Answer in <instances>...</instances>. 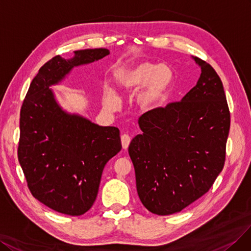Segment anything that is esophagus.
<instances>
[{"label":"esophagus","instance_id":"obj_1","mask_svg":"<svg viewBox=\"0 0 251 251\" xmlns=\"http://www.w3.org/2000/svg\"><path fill=\"white\" fill-rule=\"evenodd\" d=\"M121 141H122V146H123V149H127L129 144H130V141H131V137L129 136L128 134L124 133L122 136H121Z\"/></svg>","mask_w":251,"mask_h":251}]
</instances>
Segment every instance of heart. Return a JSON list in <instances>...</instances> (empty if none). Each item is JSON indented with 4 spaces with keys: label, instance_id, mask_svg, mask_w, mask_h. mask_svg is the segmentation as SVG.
I'll return each instance as SVG.
<instances>
[{
    "label": "heart",
    "instance_id": "heart-1",
    "mask_svg": "<svg viewBox=\"0 0 251 251\" xmlns=\"http://www.w3.org/2000/svg\"><path fill=\"white\" fill-rule=\"evenodd\" d=\"M116 80L118 86L124 92L135 91L144 86L136 96V103L141 109L149 110L166 98L172 82V72L164 64L142 62L120 71ZM103 103L108 110L118 109L119 97L114 90L105 88Z\"/></svg>",
    "mask_w": 251,
    "mask_h": 251
}]
</instances>
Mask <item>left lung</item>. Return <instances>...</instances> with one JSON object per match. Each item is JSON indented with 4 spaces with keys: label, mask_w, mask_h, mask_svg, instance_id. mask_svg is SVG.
Wrapping results in <instances>:
<instances>
[{
    "label": "left lung",
    "mask_w": 251,
    "mask_h": 251,
    "mask_svg": "<svg viewBox=\"0 0 251 251\" xmlns=\"http://www.w3.org/2000/svg\"><path fill=\"white\" fill-rule=\"evenodd\" d=\"M181 101L139 119L142 134L129 145L136 190L149 212L178 213L211 189L225 163L230 114L220 77L211 64Z\"/></svg>",
    "instance_id": "1"
}]
</instances>
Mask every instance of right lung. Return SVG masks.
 Returning a JSON list of instances; mask_svg holds the SVG:
<instances>
[{
  "instance_id": "1",
  "label": "right lung",
  "mask_w": 251,
  "mask_h": 251,
  "mask_svg": "<svg viewBox=\"0 0 251 251\" xmlns=\"http://www.w3.org/2000/svg\"><path fill=\"white\" fill-rule=\"evenodd\" d=\"M74 54L70 59L55 56L32 80L21 108L18 156L32 195L56 212L80 216L94 204L103 169L122 144L117 127L69 114L56 101L50 86L73 68L99 60L109 50Z\"/></svg>"
}]
</instances>
